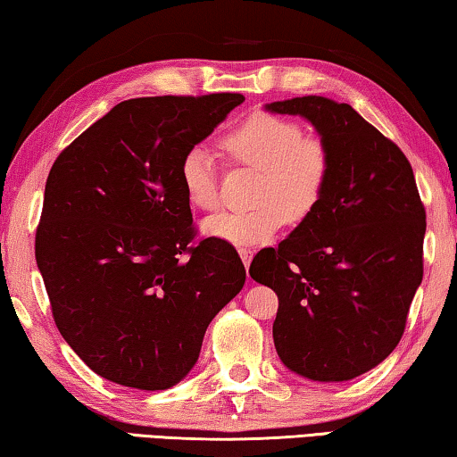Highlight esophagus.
<instances>
[{
    "label": "esophagus",
    "instance_id": "34e87169",
    "mask_svg": "<svg viewBox=\"0 0 457 457\" xmlns=\"http://www.w3.org/2000/svg\"><path fill=\"white\" fill-rule=\"evenodd\" d=\"M238 255H241V259H243L245 267H249V265H251V259H253V249H249V246H241V249H238Z\"/></svg>",
    "mask_w": 457,
    "mask_h": 457
}]
</instances>
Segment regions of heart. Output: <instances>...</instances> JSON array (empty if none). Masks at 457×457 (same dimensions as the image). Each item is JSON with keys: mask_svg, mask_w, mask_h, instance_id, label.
I'll return each instance as SVG.
<instances>
[{"mask_svg": "<svg viewBox=\"0 0 457 457\" xmlns=\"http://www.w3.org/2000/svg\"><path fill=\"white\" fill-rule=\"evenodd\" d=\"M224 154L237 163L259 170L246 211H220L202 224L208 237L233 245L269 241L286 220L299 222L324 198L332 176V149L321 136L303 133L294 119L255 113L222 137ZM186 198L200 211L220 204L214 158L194 145L179 162Z\"/></svg>", "mask_w": 457, "mask_h": 457, "instance_id": "obj_1", "label": "heart"}]
</instances>
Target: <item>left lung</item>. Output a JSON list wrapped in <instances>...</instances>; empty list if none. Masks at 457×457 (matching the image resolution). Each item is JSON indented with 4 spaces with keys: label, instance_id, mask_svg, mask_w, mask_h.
<instances>
[{
    "label": "left lung",
    "instance_id": "obj_1",
    "mask_svg": "<svg viewBox=\"0 0 457 457\" xmlns=\"http://www.w3.org/2000/svg\"><path fill=\"white\" fill-rule=\"evenodd\" d=\"M310 119L332 149L328 190L251 278L279 297L273 342L312 380H348L393 353L423 279L425 206L399 145L346 103L324 96L267 104Z\"/></svg>",
    "mask_w": 457,
    "mask_h": 457
}]
</instances>
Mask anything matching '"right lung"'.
Returning a JSON list of instances; mask_svg holds the SVG:
<instances>
[{"instance_id": "add662e5", "label": "right lung", "mask_w": 457, "mask_h": 457, "mask_svg": "<svg viewBox=\"0 0 457 457\" xmlns=\"http://www.w3.org/2000/svg\"><path fill=\"white\" fill-rule=\"evenodd\" d=\"M245 96H139L66 145L46 179L36 263L62 338L96 375L163 391L245 286L227 241L198 238L179 162Z\"/></svg>"}]
</instances>
